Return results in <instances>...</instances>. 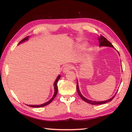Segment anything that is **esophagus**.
I'll use <instances>...</instances> for the list:
<instances>
[{"mask_svg":"<svg viewBox=\"0 0 132 132\" xmlns=\"http://www.w3.org/2000/svg\"><path fill=\"white\" fill-rule=\"evenodd\" d=\"M73 68V66L72 65H71V64H68V65H66L64 67L63 72L64 73H66L70 70H71Z\"/></svg>","mask_w":132,"mask_h":132,"instance_id":"obj_1","label":"esophagus"}]
</instances>
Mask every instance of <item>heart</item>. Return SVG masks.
<instances>
[{"instance_id": "1", "label": "heart", "mask_w": 132, "mask_h": 132, "mask_svg": "<svg viewBox=\"0 0 132 132\" xmlns=\"http://www.w3.org/2000/svg\"><path fill=\"white\" fill-rule=\"evenodd\" d=\"M85 45H86V44H83V45H80V48H83L84 46H85Z\"/></svg>"}]
</instances>
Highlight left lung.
<instances>
[{
	"instance_id": "obj_1",
	"label": "left lung",
	"mask_w": 132,
	"mask_h": 132,
	"mask_svg": "<svg viewBox=\"0 0 132 132\" xmlns=\"http://www.w3.org/2000/svg\"><path fill=\"white\" fill-rule=\"evenodd\" d=\"M98 41H99V45L100 46H109V47H112V48H113V46L112 45V44L109 41H108L104 37L102 36V35H100V37H98ZM119 53V52H118ZM77 93L79 94V95L80 97L81 98V99L82 100H84L85 102H87L88 104H92V105H100V104H105L106 102H108L109 101H112V100H113V98L115 97V96L116 95V94H115V95L113 96V97H112L111 98H110L109 100H106V101H91V100H88L85 97H84L80 93V91L79 90V84H78V81H77Z\"/></svg>"
}]
</instances>
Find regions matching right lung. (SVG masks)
I'll use <instances>...</instances> for the list:
<instances>
[{
	"label": "right lung",
	"instance_id": "right-lung-1",
	"mask_svg": "<svg viewBox=\"0 0 132 132\" xmlns=\"http://www.w3.org/2000/svg\"><path fill=\"white\" fill-rule=\"evenodd\" d=\"M28 38H29V36H27V37H26V38H24L23 39H22L21 41L19 42V44L22 43V42H24L25 41H27V40L28 39ZM60 78H61V76L59 75L57 76V77L56 78V79L55 81L54 82V90H55L54 94H53L52 98H51V99L50 100V101H48V102H45V103L42 104H41V105H27L29 106H31V107H34V108H40V107H43V106L47 105H48V104H50L51 102L53 101V99H54L56 96V95H57V83L58 80H59Z\"/></svg>",
	"mask_w": 132,
	"mask_h": 132
}]
</instances>
